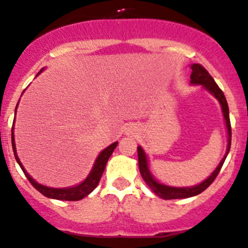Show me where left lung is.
I'll list each match as a JSON object with an SVG mask.
<instances>
[{"mask_svg":"<svg viewBox=\"0 0 248 248\" xmlns=\"http://www.w3.org/2000/svg\"><path fill=\"white\" fill-rule=\"evenodd\" d=\"M191 80L190 83L191 84H199L203 85L210 93H213L216 98L218 100V102L221 104V108H222L223 117H225L226 121V127H227L228 132V146H227V152H226V155L222 158V160L220 161L217 168L215 169V171L208 177L205 181H203L202 183L199 184V186H186V187H176V186H165V184L158 183L153 176L151 174L150 169H148V161L147 157H146L145 151L142 150L140 146H138V160H139V170L140 173H141L142 178H144L145 183L147 184L148 186L152 189V191L155 192V195L164 200H176V199H187V197L196 196V195L201 194V192L204 191L210 184L215 181L216 176L220 172L221 168H222L223 163H225L226 157H227L229 150H231V140H232V127H231V120H229V109L227 101H226L225 95H223L222 90L218 88V85L216 84L215 80L213 79V77L210 76L209 72L204 69L201 64H192L191 65Z\"/></svg>","mask_w":248,"mask_h":248,"instance_id":"obj_1","label":"left lung"}]
</instances>
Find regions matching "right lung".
<instances>
[{"label":"right lung","mask_w":248,"mask_h":248,"mask_svg":"<svg viewBox=\"0 0 248 248\" xmlns=\"http://www.w3.org/2000/svg\"><path fill=\"white\" fill-rule=\"evenodd\" d=\"M41 71H43V70H41ZM12 146H13V151H14V155H15V159H16L17 164H19L20 168L22 169L23 173H25V176L27 177L28 181L31 182V184H32V186H34L39 192H41L44 196L48 197V199L61 200V201H79L84 199L85 196H88V195H89L90 192L98 186V182H100L101 177H102L103 174L104 169H106L107 161H108L109 157H110L111 153H113L114 150H115V147L117 146V141L114 142V144L109 145L108 147L104 148L102 152L98 155L95 164H93V170H91L89 176L87 177L85 181H83L82 183L78 184L76 186L62 187V189H57V187H48L45 186H41V184L36 183L34 179L28 174V172L25 170V168L22 166V164H21L20 159L16 155V147H15V140H14V124H13L12 127Z\"/></svg>","instance_id":"add662e5"}]
</instances>
